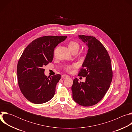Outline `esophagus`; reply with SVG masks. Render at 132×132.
<instances>
[{"label": "esophagus", "mask_w": 132, "mask_h": 132, "mask_svg": "<svg viewBox=\"0 0 132 132\" xmlns=\"http://www.w3.org/2000/svg\"><path fill=\"white\" fill-rule=\"evenodd\" d=\"M62 77L63 78H68L69 77V76L68 75H63L62 76Z\"/></svg>", "instance_id": "34e87169"}]
</instances>
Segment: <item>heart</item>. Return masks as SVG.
Returning <instances> with one entry per match:
<instances>
[{"mask_svg": "<svg viewBox=\"0 0 132 132\" xmlns=\"http://www.w3.org/2000/svg\"><path fill=\"white\" fill-rule=\"evenodd\" d=\"M68 48L70 51H72L74 50H77L78 51L79 48V44L76 42L75 41H71L68 44ZM76 66L75 64H72V65H68L65 66V69L67 71H70L71 69Z\"/></svg>", "mask_w": 132, "mask_h": 132, "instance_id": "heart-1", "label": "heart"}]
</instances>
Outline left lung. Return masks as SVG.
I'll return each mask as SVG.
<instances>
[{
    "label": "left lung",
    "mask_w": 132,
    "mask_h": 132,
    "mask_svg": "<svg viewBox=\"0 0 132 132\" xmlns=\"http://www.w3.org/2000/svg\"><path fill=\"white\" fill-rule=\"evenodd\" d=\"M86 43L88 53L79 76L86 77L85 82L77 78L71 87L72 98L80 105L90 106L98 103L108 90L113 77L110 56L104 46L96 37L78 35Z\"/></svg>",
    "instance_id": "8db88e82"
}]
</instances>
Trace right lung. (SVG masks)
I'll return each mask as SVG.
<instances>
[{
	"label": "right lung",
	"instance_id": "add662e5",
	"mask_svg": "<svg viewBox=\"0 0 132 132\" xmlns=\"http://www.w3.org/2000/svg\"><path fill=\"white\" fill-rule=\"evenodd\" d=\"M67 37H40L31 42L21 55L17 65L18 82L23 95L31 102L42 104L54 97L61 75L47 77L43 66L52 62L54 48Z\"/></svg>",
	"mask_w": 132,
	"mask_h": 132
}]
</instances>
